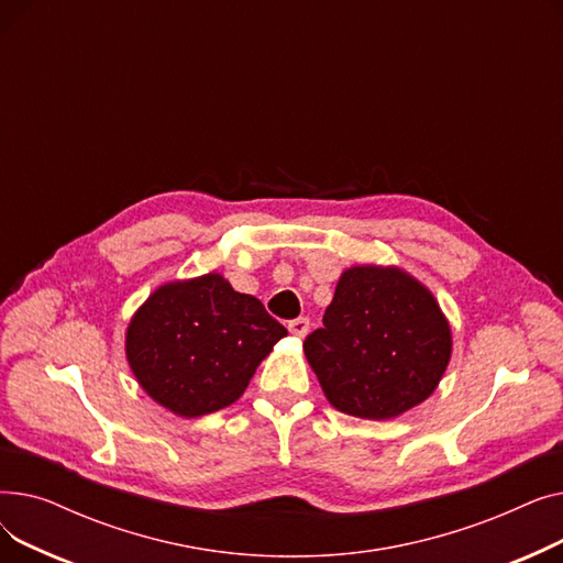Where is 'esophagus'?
<instances>
[{"label":"esophagus","instance_id":"esophagus-1","mask_svg":"<svg viewBox=\"0 0 563 563\" xmlns=\"http://www.w3.org/2000/svg\"><path fill=\"white\" fill-rule=\"evenodd\" d=\"M287 331L294 335V338H306L308 331H310V321L306 317H299V319H291L287 323Z\"/></svg>","mask_w":563,"mask_h":563}]
</instances>
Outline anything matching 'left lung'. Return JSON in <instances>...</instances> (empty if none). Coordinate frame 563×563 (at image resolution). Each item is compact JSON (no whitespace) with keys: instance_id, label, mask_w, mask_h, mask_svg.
Here are the masks:
<instances>
[{"instance_id":"8db88e82","label":"left lung","mask_w":563,"mask_h":563,"mask_svg":"<svg viewBox=\"0 0 563 563\" xmlns=\"http://www.w3.org/2000/svg\"><path fill=\"white\" fill-rule=\"evenodd\" d=\"M327 399L346 416L388 420L422 404L445 374L450 323L431 291L399 269L353 266L323 327L303 342Z\"/></svg>"}]
</instances>
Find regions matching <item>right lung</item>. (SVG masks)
I'll list each match as a JSON object with an SVG mask.
<instances>
[{
	"label": "right lung",
	"mask_w": 563,
	"mask_h": 563,
	"mask_svg": "<svg viewBox=\"0 0 563 563\" xmlns=\"http://www.w3.org/2000/svg\"><path fill=\"white\" fill-rule=\"evenodd\" d=\"M285 335L255 297L207 274L159 287L134 314L125 349L147 395L175 416L198 418L240 399Z\"/></svg>",
	"instance_id": "right-lung-1"
}]
</instances>
